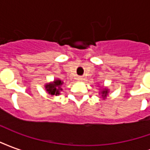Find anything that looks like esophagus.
<instances>
[{"instance_id": "obj_1", "label": "esophagus", "mask_w": 150, "mask_h": 150, "mask_svg": "<svg viewBox=\"0 0 150 150\" xmlns=\"http://www.w3.org/2000/svg\"><path fill=\"white\" fill-rule=\"evenodd\" d=\"M78 79V81H79V82L83 81V78H82V77H78V79Z\"/></svg>"}]
</instances>
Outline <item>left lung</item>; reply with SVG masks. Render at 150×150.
Returning a JSON list of instances; mask_svg holds the SVG:
<instances>
[{
    "label": "left lung",
    "mask_w": 150,
    "mask_h": 150,
    "mask_svg": "<svg viewBox=\"0 0 150 150\" xmlns=\"http://www.w3.org/2000/svg\"><path fill=\"white\" fill-rule=\"evenodd\" d=\"M100 90H101V91H100V93H99V94L100 95V96L103 98V100H105V99L107 98L108 96L109 89H108L107 88H101V89H100Z\"/></svg>",
    "instance_id": "1"
}]
</instances>
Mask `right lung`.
I'll list each match as a JSON object with an SVG mask.
<instances>
[{"label":"right lung","instance_id":"1","mask_svg":"<svg viewBox=\"0 0 150 150\" xmlns=\"http://www.w3.org/2000/svg\"><path fill=\"white\" fill-rule=\"evenodd\" d=\"M62 84H63V82L61 79H55L53 82L46 83L45 88L47 93L50 96H59L60 92L62 91Z\"/></svg>","mask_w":150,"mask_h":150}]
</instances>
